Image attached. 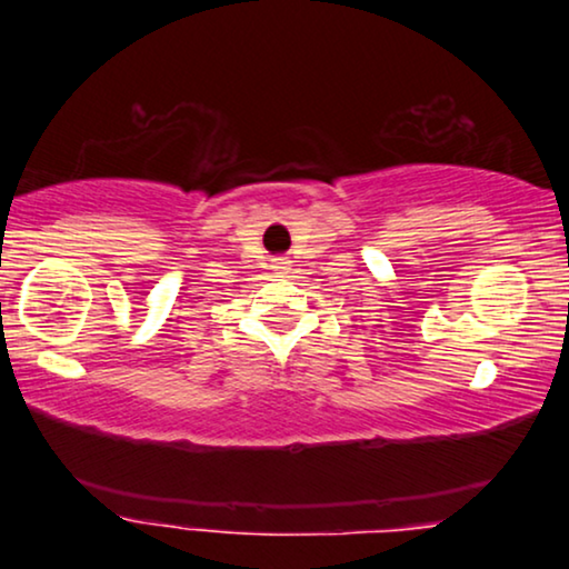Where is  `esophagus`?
Instances as JSON below:
<instances>
[{"label": "esophagus", "instance_id": "esophagus-1", "mask_svg": "<svg viewBox=\"0 0 569 569\" xmlns=\"http://www.w3.org/2000/svg\"><path fill=\"white\" fill-rule=\"evenodd\" d=\"M274 271H277V274H287V271H290V261H287V259H277V261H274Z\"/></svg>", "mask_w": 569, "mask_h": 569}]
</instances>
